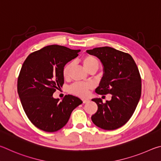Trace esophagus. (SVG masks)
Wrapping results in <instances>:
<instances>
[{"label": "esophagus", "mask_w": 161, "mask_h": 161, "mask_svg": "<svg viewBox=\"0 0 161 161\" xmlns=\"http://www.w3.org/2000/svg\"><path fill=\"white\" fill-rule=\"evenodd\" d=\"M82 100H83V103H88L89 101H90L88 99H83Z\"/></svg>", "instance_id": "esophagus-1"}]
</instances>
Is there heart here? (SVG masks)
Returning a JSON list of instances; mask_svg holds the SVG:
<instances>
[{
  "mask_svg": "<svg viewBox=\"0 0 161 161\" xmlns=\"http://www.w3.org/2000/svg\"><path fill=\"white\" fill-rule=\"evenodd\" d=\"M83 64L85 69L88 70L91 69H98L99 63L95 57L91 55H86L82 59ZM72 67L70 63L65 65L63 69V75L65 78H68L70 74V70ZM93 88V86L91 83H75L69 88V91L71 93L80 97H86L88 95V92Z\"/></svg>",
  "mask_w": 161,
  "mask_h": 161,
  "instance_id": "b5f03b06",
  "label": "heart"
}]
</instances>
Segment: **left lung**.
Returning a JSON list of instances; mask_svg holds the SVG:
<instances>
[{
    "instance_id": "left-lung-1",
    "label": "left lung",
    "mask_w": 161,
    "mask_h": 161,
    "mask_svg": "<svg viewBox=\"0 0 161 161\" xmlns=\"http://www.w3.org/2000/svg\"><path fill=\"white\" fill-rule=\"evenodd\" d=\"M86 52L99 58L103 67V78L95 92L112 95V99L105 103L100 98L92 99L98 108L91 119L103 129H117L128 122L139 103L142 94L139 69L131 55L114 48L97 47Z\"/></svg>"
}]
</instances>
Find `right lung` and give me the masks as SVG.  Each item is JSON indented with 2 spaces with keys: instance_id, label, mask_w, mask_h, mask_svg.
Instances as JSON below:
<instances>
[{
  "instance_id": "add662e5",
  "label": "right lung",
  "mask_w": 161,
  "mask_h": 161,
  "mask_svg": "<svg viewBox=\"0 0 161 161\" xmlns=\"http://www.w3.org/2000/svg\"><path fill=\"white\" fill-rule=\"evenodd\" d=\"M80 50L49 45L27 56L18 80V92L25 114L41 130L54 132L66 125L72 111L83 103L78 97H53L64 83L63 69Z\"/></svg>"
}]
</instances>
